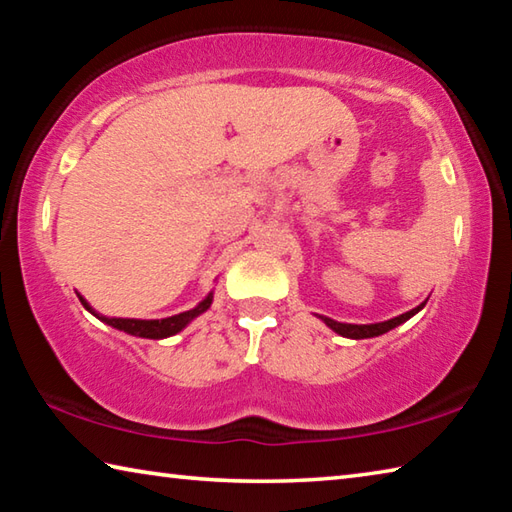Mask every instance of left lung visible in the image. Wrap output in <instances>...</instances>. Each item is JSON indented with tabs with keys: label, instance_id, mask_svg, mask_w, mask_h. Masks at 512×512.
I'll return each instance as SVG.
<instances>
[{
	"label": "left lung",
	"instance_id": "1",
	"mask_svg": "<svg viewBox=\"0 0 512 512\" xmlns=\"http://www.w3.org/2000/svg\"><path fill=\"white\" fill-rule=\"evenodd\" d=\"M422 307H424V302H422V305L415 307V309L406 311V314H402V316L391 318V320H384V323H375V325H350V323H336V320L325 318V316H320V318L325 320V325H327L329 329H334L336 334L345 336V339H370V336L386 334L388 329H393V327H397V325L406 323V320L418 314V311H420Z\"/></svg>",
	"mask_w": 512,
	"mask_h": 512
}]
</instances>
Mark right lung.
Masks as SVG:
<instances>
[{
	"mask_svg": "<svg viewBox=\"0 0 512 512\" xmlns=\"http://www.w3.org/2000/svg\"><path fill=\"white\" fill-rule=\"evenodd\" d=\"M81 298V296H79ZM81 305L88 309V311H92L94 316L97 318H101L103 323H108V325H112V327H117V329H121V332H126V334H133V336H142V339H167V336H173V334H178L180 329H183L189 320H194L198 314H203V311H207L210 309V305H212V293L210 296H207L201 305L198 307H194V309H189V311H183V314H178V316H171V318H162V320H137V318H106V316H99L97 311H94L88 302H85L83 298H81Z\"/></svg>",
	"mask_w": 512,
	"mask_h": 512,
	"instance_id": "1",
	"label": "right lung"
}]
</instances>
